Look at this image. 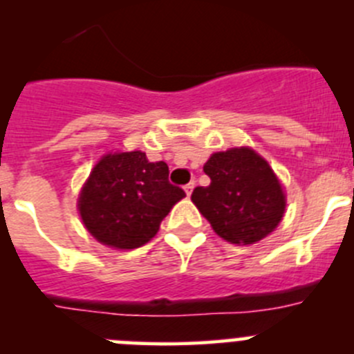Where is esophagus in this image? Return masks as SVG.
<instances>
[{"instance_id": "34e87169", "label": "esophagus", "mask_w": 354, "mask_h": 354, "mask_svg": "<svg viewBox=\"0 0 354 354\" xmlns=\"http://www.w3.org/2000/svg\"><path fill=\"white\" fill-rule=\"evenodd\" d=\"M194 188H195L194 181H190V183H188V185H185V194H187V197H190L192 192H194Z\"/></svg>"}]
</instances>
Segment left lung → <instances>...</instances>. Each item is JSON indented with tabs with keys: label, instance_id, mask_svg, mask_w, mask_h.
<instances>
[{
	"label": "left lung",
	"instance_id": "1",
	"mask_svg": "<svg viewBox=\"0 0 354 354\" xmlns=\"http://www.w3.org/2000/svg\"><path fill=\"white\" fill-rule=\"evenodd\" d=\"M203 171L210 185L195 188L192 200L223 240L252 245L276 230L286 197L262 156L250 147L216 152Z\"/></svg>",
	"mask_w": 354,
	"mask_h": 354
}]
</instances>
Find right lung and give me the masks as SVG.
<instances>
[{
	"mask_svg": "<svg viewBox=\"0 0 354 354\" xmlns=\"http://www.w3.org/2000/svg\"><path fill=\"white\" fill-rule=\"evenodd\" d=\"M167 176V164L149 162L145 152L106 154L78 197L84 226L99 243L111 248L145 245L156 236L174 203L185 197Z\"/></svg>",
	"mask_w": 354,
	"mask_h": 354,
	"instance_id": "add662e5",
	"label": "right lung"
}]
</instances>
